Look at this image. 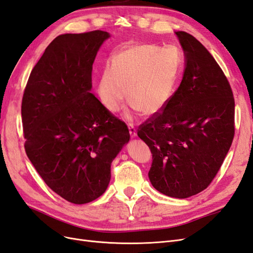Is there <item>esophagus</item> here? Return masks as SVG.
Masks as SVG:
<instances>
[{
    "instance_id": "34e87169",
    "label": "esophagus",
    "mask_w": 253,
    "mask_h": 253,
    "mask_svg": "<svg viewBox=\"0 0 253 253\" xmlns=\"http://www.w3.org/2000/svg\"><path fill=\"white\" fill-rule=\"evenodd\" d=\"M128 131H129V135H131V137H135L136 136V128L131 124H128Z\"/></svg>"
}]
</instances>
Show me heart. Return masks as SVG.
Listing matches in <instances>:
<instances>
[{
	"label": "heart",
	"mask_w": 253,
	"mask_h": 253,
	"mask_svg": "<svg viewBox=\"0 0 253 253\" xmlns=\"http://www.w3.org/2000/svg\"><path fill=\"white\" fill-rule=\"evenodd\" d=\"M180 64L175 50L147 43L128 45L104 64L98 80V97L112 112H117L126 97L127 117L140 112L154 114L172 97Z\"/></svg>",
	"instance_id": "b5f03b06"
}]
</instances>
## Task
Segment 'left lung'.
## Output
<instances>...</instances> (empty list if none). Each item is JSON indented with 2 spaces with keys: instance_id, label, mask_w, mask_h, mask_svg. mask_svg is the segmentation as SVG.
Returning a JSON list of instances; mask_svg holds the SVG:
<instances>
[{
  "instance_id": "1",
  "label": "left lung",
  "mask_w": 253,
  "mask_h": 253,
  "mask_svg": "<svg viewBox=\"0 0 253 253\" xmlns=\"http://www.w3.org/2000/svg\"><path fill=\"white\" fill-rule=\"evenodd\" d=\"M186 68L164 108L139 126L149 145L151 183L160 193L187 198L215 177L234 137V97L217 62L193 36L177 32Z\"/></svg>"
}]
</instances>
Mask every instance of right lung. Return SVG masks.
Returning a JSON list of instances; mask_svg holds the SVG:
<instances>
[{"instance_id":"1","label":"right lung","mask_w":253,"mask_h":253,"mask_svg":"<svg viewBox=\"0 0 253 253\" xmlns=\"http://www.w3.org/2000/svg\"><path fill=\"white\" fill-rule=\"evenodd\" d=\"M103 30L58 36L33 68L22 99L25 152L45 183L73 204L101 196L111 164L129 140L126 125L91 88Z\"/></svg>"}]
</instances>
